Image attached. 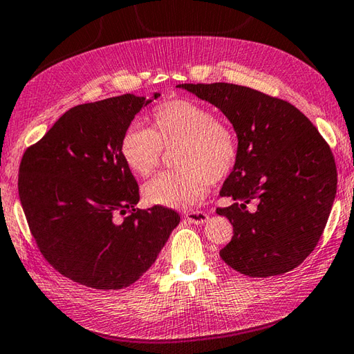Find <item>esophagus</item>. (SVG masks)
<instances>
[{
  "mask_svg": "<svg viewBox=\"0 0 354 354\" xmlns=\"http://www.w3.org/2000/svg\"><path fill=\"white\" fill-rule=\"evenodd\" d=\"M208 214H205L202 211H188L185 214V220L190 221L193 225H203L208 221Z\"/></svg>",
  "mask_w": 354,
  "mask_h": 354,
  "instance_id": "34e87169",
  "label": "esophagus"
}]
</instances>
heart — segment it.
Masks as SVG:
<instances>
[{"instance_id": "heart-1", "label": "heart", "mask_w": 354, "mask_h": 354, "mask_svg": "<svg viewBox=\"0 0 354 354\" xmlns=\"http://www.w3.org/2000/svg\"><path fill=\"white\" fill-rule=\"evenodd\" d=\"M164 149L178 147L176 170L162 171L142 188L146 203L166 208H188L201 202L209 184L231 174L238 157L232 128L216 119L207 106L174 100L155 106L151 129L131 125L122 134L119 153L134 175L146 178L158 166Z\"/></svg>"}]
</instances>
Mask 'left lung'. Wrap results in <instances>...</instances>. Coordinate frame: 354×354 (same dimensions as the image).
<instances>
[{
    "label": "left lung",
    "instance_id": "1",
    "mask_svg": "<svg viewBox=\"0 0 354 354\" xmlns=\"http://www.w3.org/2000/svg\"><path fill=\"white\" fill-rule=\"evenodd\" d=\"M232 123L238 157L220 190L234 236L220 257L250 277L283 274L314 250L336 194V166L318 129L290 102L227 84H178ZM253 201L255 208L248 210Z\"/></svg>",
    "mask_w": 354,
    "mask_h": 354
}]
</instances>
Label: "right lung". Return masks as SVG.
I'll list each match as a JSON object with an SVG mask.
<instances>
[{"mask_svg": "<svg viewBox=\"0 0 354 354\" xmlns=\"http://www.w3.org/2000/svg\"><path fill=\"white\" fill-rule=\"evenodd\" d=\"M158 96L127 93L73 106L24 153L18 190L30 231L45 259L73 282L127 288L179 225L174 209L136 208L137 180L119 153L122 134Z\"/></svg>", "mask_w": 354, "mask_h": 354, "instance_id": "right-lung-1", "label": "right lung"}]
</instances>
